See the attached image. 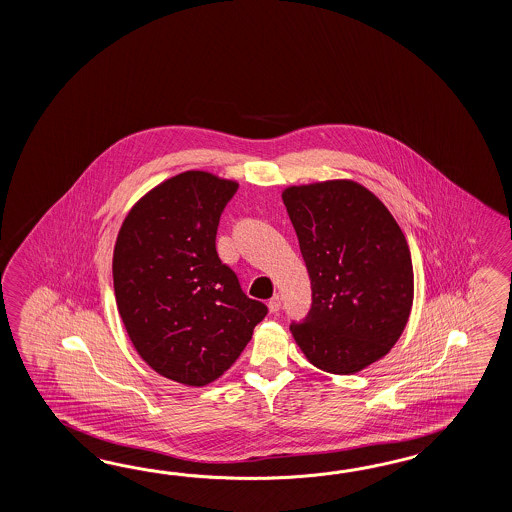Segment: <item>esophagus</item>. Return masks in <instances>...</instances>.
I'll list each match as a JSON object with an SVG mask.
<instances>
[{
  "instance_id": "34e87169",
  "label": "esophagus",
  "mask_w": 512,
  "mask_h": 512,
  "mask_svg": "<svg viewBox=\"0 0 512 512\" xmlns=\"http://www.w3.org/2000/svg\"><path fill=\"white\" fill-rule=\"evenodd\" d=\"M280 307H282V298H280L278 294H274L271 300H269V311H271V313H278Z\"/></svg>"
}]
</instances>
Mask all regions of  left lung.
<instances>
[{"mask_svg":"<svg viewBox=\"0 0 512 512\" xmlns=\"http://www.w3.org/2000/svg\"><path fill=\"white\" fill-rule=\"evenodd\" d=\"M311 280L313 304L291 324L318 370L351 375L382 359L403 335L414 267L403 230L368 188L335 179L282 194Z\"/></svg>","mask_w":512,"mask_h":512,"instance_id":"obj_1","label":"left lung"}]
</instances>
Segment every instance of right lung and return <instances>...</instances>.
I'll list each match as a JSON object with an SVG mask.
<instances>
[{"label":"right lung","instance_id":"1","mask_svg":"<svg viewBox=\"0 0 512 512\" xmlns=\"http://www.w3.org/2000/svg\"><path fill=\"white\" fill-rule=\"evenodd\" d=\"M236 190L201 170L170 177L133 205L115 243L113 287L131 344L152 370L186 386L229 370L267 315L216 251Z\"/></svg>","mask_w":512,"mask_h":512}]
</instances>
